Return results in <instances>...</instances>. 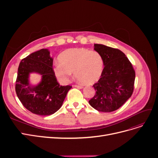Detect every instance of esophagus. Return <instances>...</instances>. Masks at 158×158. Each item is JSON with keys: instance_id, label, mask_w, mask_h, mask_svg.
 Segmentation results:
<instances>
[{"instance_id": "esophagus-1", "label": "esophagus", "mask_w": 158, "mask_h": 158, "mask_svg": "<svg viewBox=\"0 0 158 158\" xmlns=\"http://www.w3.org/2000/svg\"><path fill=\"white\" fill-rule=\"evenodd\" d=\"M74 87H76V88H79V89H82V88H83V86H82V85H74Z\"/></svg>"}]
</instances>
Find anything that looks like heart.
<instances>
[{
    "label": "heart",
    "mask_w": 158,
    "mask_h": 158,
    "mask_svg": "<svg viewBox=\"0 0 158 158\" xmlns=\"http://www.w3.org/2000/svg\"><path fill=\"white\" fill-rule=\"evenodd\" d=\"M59 63L54 71L61 82H68L73 72L76 78L85 84H92L99 79L103 70V59L96 51L85 48L67 49L59 56Z\"/></svg>",
    "instance_id": "b5f03b06"
}]
</instances>
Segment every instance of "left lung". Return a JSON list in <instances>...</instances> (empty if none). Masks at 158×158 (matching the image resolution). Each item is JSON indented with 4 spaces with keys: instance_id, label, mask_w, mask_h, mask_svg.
Instances as JSON below:
<instances>
[{
    "instance_id": "left-lung-1",
    "label": "left lung",
    "mask_w": 158,
    "mask_h": 158,
    "mask_svg": "<svg viewBox=\"0 0 158 158\" xmlns=\"http://www.w3.org/2000/svg\"><path fill=\"white\" fill-rule=\"evenodd\" d=\"M94 50L103 59L101 78L94 84V96L91 106L101 112H112L121 107L131 97L135 71L124 52L102 44H94Z\"/></svg>"
}]
</instances>
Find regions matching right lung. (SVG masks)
Wrapping results in <instances>:
<instances>
[{
    "label": "right lung",
    "instance_id": "1",
    "mask_svg": "<svg viewBox=\"0 0 158 158\" xmlns=\"http://www.w3.org/2000/svg\"><path fill=\"white\" fill-rule=\"evenodd\" d=\"M53 59L48 49H42L23 59L18 69L16 92L28 111L39 115H50L61 107L70 85H60L52 69ZM35 72L42 76L37 86L29 83V75Z\"/></svg>",
    "mask_w": 158,
    "mask_h": 158
}]
</instances>
